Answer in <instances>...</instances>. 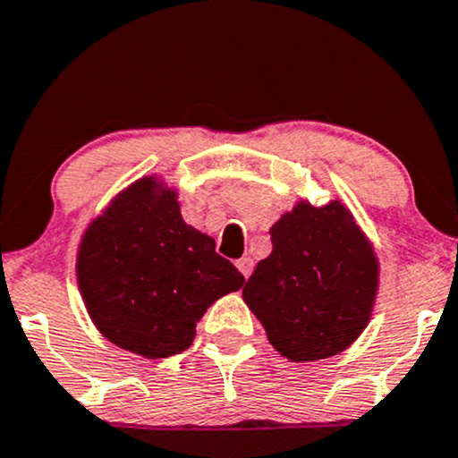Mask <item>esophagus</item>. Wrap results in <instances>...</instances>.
Masks as SVG:
<instances>
[{
  "mask_svg": "<svg viewBox=\"0 0 458 458\" xmlns=\"http://www.w3.org/2000/svg\"><path fill=\"white\" fill-rule=\"evenodd\" d=\"M236 268H239L241 275L247 279L253 271V260L251 258H241V260H236Z\"/></svg>",
  "mask_w": 458,
  "mask_h": 458,
  "instance_id": "34e87169",
  "label": "esophagus"
}]
</instances>
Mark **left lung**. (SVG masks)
I'll return each mask as SVG.
<instances>
[{"label": "left lung", "instance_id": "left-lung-1", "mask_svg": "<svg viewBox=\"0 0 458 458\" xmlns=\"http://www.w3.org/2000/svg\"><path fill=\"white\" fill-rule=\"evenodd\" d=\"M273 251L247 279L243 299L279 354L294 362L344 352L367 327L377 258L339 200L299 202L271 228Z\"/></svg>", "mask_w": 458, "mask_h": 458}]
</instances>
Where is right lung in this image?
I'll list each match as a JSON object with an SVG mask.
<instances>
[{"mask_svg": "<svg viewBox=\"0 0 458 458\" xmlns=\"http://www.w3.org/2000/svg\"><path fill=\"white\" fill-rule=\"evenodd\" d=\"M76 277L104 337L147 358L185 352L208 307L245 284L215 251L211 236L183 222L176 194L153 176L128 187L93 219Z\"/></svg>", "mask_w": 458, "mask_h": 458, "instance_id": "1", "label": "right lung"}]
</instances>
